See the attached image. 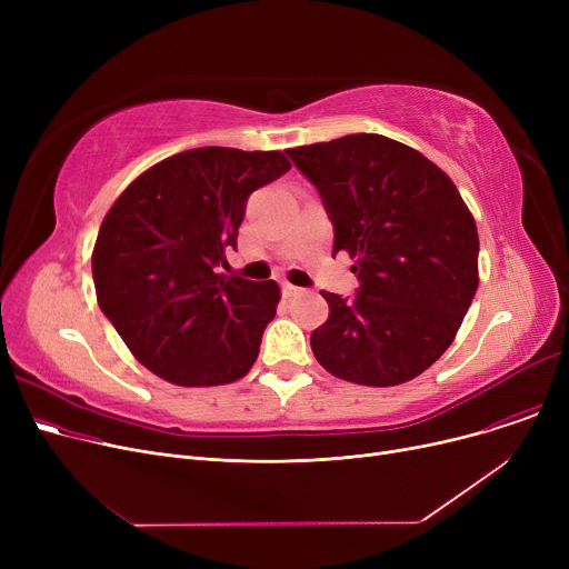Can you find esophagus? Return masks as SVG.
Segmentation results:
<instances>
[{
  "label": "esophagus",
  "instance_id": "34e87169",
  "mask_svg": "<svg viewBox=\"0 0 569 569\" xmlns=\"http://www.w3.org/2000/svg\"><path fill=\"white\" fill-rule=\"evenodd\" d=\"M281 292H283V297H297V295H302V288L283 283V286H281Z\"/></svg>",
  "mask_w": 569,
  "mask_h": 569
}]
</instances>
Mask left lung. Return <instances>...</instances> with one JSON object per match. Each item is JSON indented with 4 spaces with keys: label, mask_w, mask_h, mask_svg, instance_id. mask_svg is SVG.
Instances as JSON below:
<instances>
[{
    "label": "left lung",
    "mask_w": 569,
    "mask_h": 569,
    "mask_svg": "<svg viewBox=\"0 0 569 569\" xmlns=\"http://www.w3.org/2000/svg\"><path fill=\"white\" fill-rule=\"evenodd\" d=\"M335 226L332 253L357 260L355 297L325 292L311 335L337 378L392 387L450 348L477 290L475 219L457 187L417 149L378 133L286 149Z\"/></svg>",
    "instance_id": "8db88e82"
}]
</instances>
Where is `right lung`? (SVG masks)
<instances>
[{
    "label": "right lung",
    "instance_id": "1",
    "mask_svg": "<svg viewBox=\"0 0 569 569\" xmlns=\"http://www.w3.org/2000/svg\"><path fill=\"white\" fill-rule=\"evenodd\" d=\"M290 170L281 152L198 147L142 172L114 200L92 253L97 300L159 378L226 385L253 367L279 286L219 274L249 196Z\"/></svg>",
    "mask_w": 569,
    "mask_h": 569
}]
</instances>
